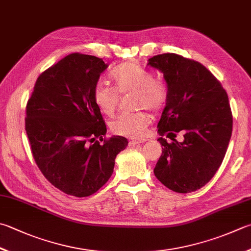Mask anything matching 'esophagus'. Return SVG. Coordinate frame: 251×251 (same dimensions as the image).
Segmentation results:
<instances>
[{"mask_svg":"<svg viewBox=\"0 0 251 251\" xmlns=\"http://www.w3.org/2000/svg\"><path fill=\"white\" fill-rule=\"evenodd\" d=\"M146 140L145 139H142V140H130L129 141V145H136V144H141V143H144Z\"/></svg>","mask_w":251,"mask_h":251,"instance_id":"34e87169","label":"esophagus"}]
</instances>
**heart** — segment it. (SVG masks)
Listing matches in <instances>:
<instances>
[{"label":"heart","instance_id":"heart-1","mask_svg":"<svg viewBox=\"0 0 251 251\" xmlns=\"http://www.w3.org/2000/svg\"><path fill=\"white\" fill-rule=\"evenodd\" d=\"M115 84L113 89L102 82H98L93 89V100L101 112L113 115L119 103V94L136 93V105L153 111L164 108L168 100V86L162 79L154 77L153 72L135 62L119 65L111 72ZM151 122L146 112H122L111 122V129L117 134L142 138Z\"/></svg>","mask_w":251,"mask_h":251}]
</instances>
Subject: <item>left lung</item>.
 <instances>
[{"label":"left lung","mask_w":251,"mask_h":251,"mask_svg":"<svg viewBox=\"0 0 251 251\" xmlns=\"http://www.w3.org/2000/svg\"><path fill=\"white\" fill-rule=\"evenodd\" d=\"M159 70L169 95L157 125L163 153L154 168L165 187L179 193L209 182L223 162L233 130L227 93L204 65L176 53L149 59ZM181 131L184 141L176 133ZM166 135L173 142L162 138Z\"/></svg>","instance_id":"left-lung-1"}]
</instances>
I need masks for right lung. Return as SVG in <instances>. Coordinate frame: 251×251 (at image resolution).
Listing matches in <instances>:
<instances>
[{"label": "right lung", "instance_id": "add662e5", "mask_svg": "<svg viewBox=\"0 0 251 251\" xmlns=\"http://www.w3.org/2000/svg\"><path fill=\"white\" fill-rule=\"evenodd\" d=\"M107 67L97 56L69 54L39 75L28 99L25 129L35 162L47 180L70 196L98 191L127 146L119 135L99 143L107 127L93 89Z\"/></svg>", "mask_w": 251, "mask_h": 251}]
</instances>
